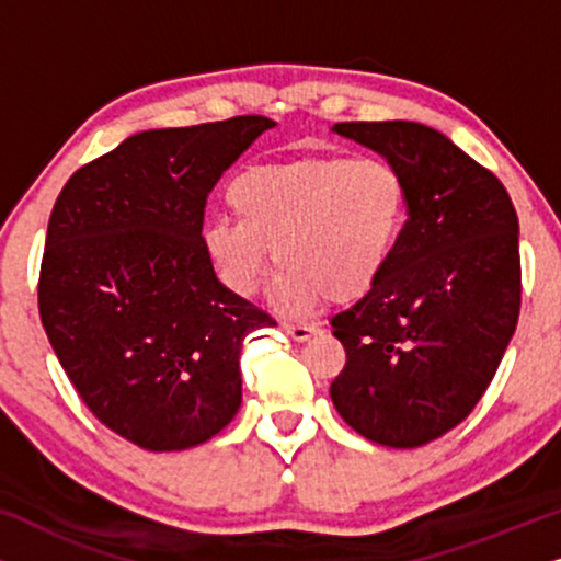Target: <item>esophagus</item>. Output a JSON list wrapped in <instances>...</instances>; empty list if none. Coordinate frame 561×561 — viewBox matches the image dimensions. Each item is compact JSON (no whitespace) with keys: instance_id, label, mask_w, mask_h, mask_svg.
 <instances>
[{"instance_id":"1","label":"esophagus","mask_w":561,"mask_h":561,"mask_svg":"<svg viewBox=\"0 0 561 561\" xmlns=\"http://www.w3.org/2000/svg\"><path fill=\"white\" fill-rule=\"evenodd\" d=\"M283 332H286L290 340L306 342L311 334L319 332L317 324H294V321H283Z\"/></svg>"}]
</instances>
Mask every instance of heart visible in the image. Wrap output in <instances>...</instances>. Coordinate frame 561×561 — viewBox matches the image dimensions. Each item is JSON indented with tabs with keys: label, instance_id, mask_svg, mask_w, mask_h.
Returning <instances> with one entry per match:
<instances>
[{
	"label": "heart",
	"instance_id": "b5f03b06",
	"mask_svg": "<svg viewBox=\"0 0 561 561\" xmlns=\"http://www.w3.org/2000/svg\"><path fill=\"white\" fill-rule=\"evenodd\" d=\"M229 206L237 219L204 227L221 283L237 296L257 294L275 250V298L306 311L324 294L365 296L382 278L409 219V186L386 158H304L242 173Z\"/></svg>",
	"mask_w": 561,
	"mask_h": 561
}]
</instances>
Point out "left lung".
I'll return each mask as SVG.
<instances>
[{"instance_id": "obj_1", "label": "left lung", "mask_w": 561, "mask_h": 561, "mask_svg": "<svg viewBox=\"0 0 561 561\" xmlns=\"http://www.w3.org/2000/svg\"><path fill=\"white\" fill-rule=\"evenodd\" d=\"M332 129L403 173L409 221L382 278L332 317L347 363L329 393L365 439L413 449L462 424L495 378L520 311L518 217L503 183L432 127Z\"/></svg>"}]
</instances>
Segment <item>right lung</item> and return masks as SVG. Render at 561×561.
<instances>
[{
    "label": "right lung",
    "mask_w": 561,
    "mask_h": 561,
    "mask_svg": "<svg viewBox=\"0 0 561 561\" xmlns=\"http://www.w3.org/2000/svg\"><path fill=\"white\" fill-rule=\"evenodd\" d=\"M271 127L248 114L137 133L79 168L53 206L45 334L89 411L137 447H196L240 409L242 342L275 321L219 283L204 206Z\"/></svg>",
    "instance_id": "1"
}]
</instances>
